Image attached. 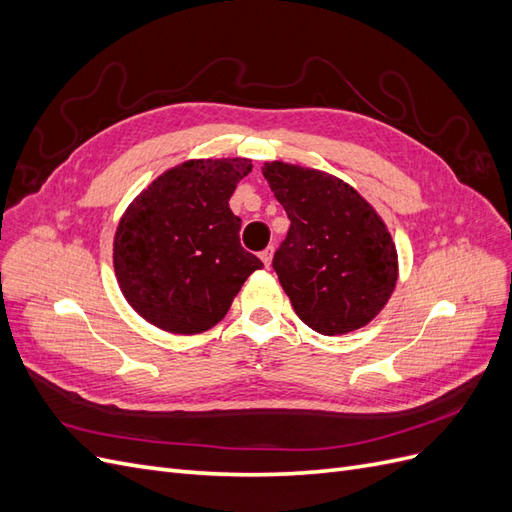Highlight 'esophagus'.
Segmentation results:
<instances>
[{
  "instance_id": "obj_1",
  "label": "esophagus",
  "mask_w": 512,
  "mask_h": 512,
  "mask_svg": "<svg viewBox=\"0 0 512 512\" xmlns=\"http://www.w3.org/2000/svg\"><path fill=\"white\" fill-rule=\"evenodd\" d=\"M260 260L265 262V267H271V260H273V247H267V250L260 252Z\"/></svg>"
}]
</instances>
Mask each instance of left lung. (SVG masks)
I'll use <instances>...</instances> for the list:
<instances>
[{
  "label": "left lung",
  "instance_id": "8db88e82",
  "mask_svg": "<svg viewBox=\"0 0 512 512\" xmlns=\"http://www.w3.org/2000/svg\"><path fill=\"white\" fill-rule=\"evenodd\" d=\"M262 175L290 220L273 269L294 312L322 335L365 327L397 282L389 228L359 192L322 170L267 162Z\"/></svg>",
  "mask_w": 512,
  "mask_h": 512
}]
</instances>
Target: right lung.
I'll use <instances>...</instances> for the list:
<instances>
[{"label": "right lung", "mask_w": 512, "mask_h": 512, "mask_svg": "<svg viewBox=\"0 0 512 512\" xmlns=\"http://www.w3.org/2000/svg\"><path fill=\"white\" fill-rule=\"evenodd\" d=\"M252 170L247 158L190 160L134 198L115 232L113 265L126 301L179 335L218 324L262 262L241 247L228 200Z\"/></svg>", "instance_id": "right-lung-1"}]
</instances>
